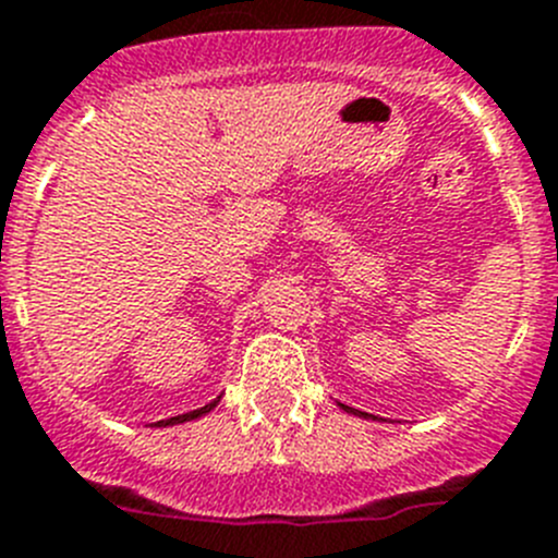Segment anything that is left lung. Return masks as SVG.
Wrapping results in <instances>:
<instances>
[{"label":"left lung","instance_id":"8db88e82","mask_svg":"<svg viewBox=\"0 0 558 558\" xmlns=\"http://www.w3.org/2000/svg\"><path fill=\"white\" fill-rule=\"evenodd\" d=\"M336 403H339V400H336ZM339 409H341V411H348V414L364 416V420H378V416H375V414H366V411H359V409H353V405H344V403H339Z\"/></svg>","mask_w":558,"mask_h":558}]
</instances>
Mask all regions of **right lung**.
<instances>
[{
	"label": "right lung",
	"instance_id": "1",
	"mask_svg": "<svg viewBox=\"0 0 558 558\" xmlns=\"http://www.w3.org/2000/svg\"><path fill=\"white\" fill-rule=\"evenodd\" d=\"M219 400H222V395H219L217 400H210L208 405H203V409H194V411H189V414L169 416V420H158V423H153V428H172V425H180V423H192V420H199V416H205V414H208V411L217 409Z\"/></svg>",
	"mask_w": 558,
	"mask_h": 558
}]
</instances>
